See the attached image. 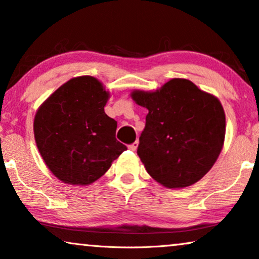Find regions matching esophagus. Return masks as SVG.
Here are the masks:
<instances>
[{
  "instance_id": "obj_1",
  "label": "esophagus",
  "mask_w": 259,
  "mask_h": 259,
  "mask_svg": "<svg viewBox=\"0 0 259 259\" xmlns=\"http://www.w3.org/2000/svg\"><path fill=\"white\" fill-rule=\"evenodd\" d=\"M138 145H139V143H138V141H136V143H133L132 145H130L128 146V148L131 151H137V148H138Z\"/></svg>"
}]
</instances>
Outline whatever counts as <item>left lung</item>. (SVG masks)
<instances>
[{"mask_svg": "<svg viewBox=\"0 0 259 259\" xmlns=\"http://www.w3.org/2000/svg\"><path fill=\"white\" fill-rule=\"evenodd\" d=\"M131 98L148 111L138 146L148 175L167 189L199 182L224 145L225 112L218 98L179 77L155 91L134 90Z\"/></svg>", "mask_w": 259, "mask_h": 259, "instance_id": "obj_1", "label": "left lung"}]
</instances>
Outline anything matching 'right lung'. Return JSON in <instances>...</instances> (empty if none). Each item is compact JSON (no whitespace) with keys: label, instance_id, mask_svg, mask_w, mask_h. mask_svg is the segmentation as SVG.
<instances>
[{"label":"right lung","instance_id":"1","mask_svg":"<svg viewBox=\"0 0 259 259\" xmlns=\"http://www.w3.org/2000/svg\"><path fill=\"white\" fill-rule=\"evenodd\" d=\"M109 97L97 77L76 76L37 108L35 143L45 164L62 183L91 185L127 150L115 139L116 121L105 113Z\"/></svg>","mask_w":259,"mask_h":259}]
</instances>
